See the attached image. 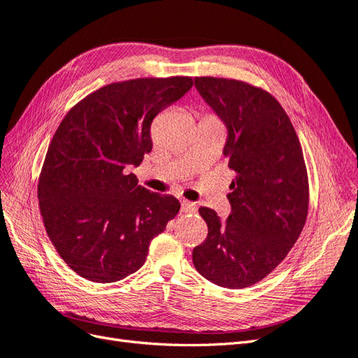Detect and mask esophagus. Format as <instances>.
<instances>
[{"mask_svg": "<svg viewBox=\"0 0 358 358\" xmlns=\"http://www.w3.org/2000/svg\"><path fill=\"white\" fill-rule=\"evenodd\" d=\"M180 208L183 213H195L196 212V204L191 203V201H182Z\"/></svg>", "mask_w": 358, "mask_h": 358, "instance_id": "obj_1", "label": "esophagus"}]
</instances>
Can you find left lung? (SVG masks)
I'll return each instance as SVG.
<instances>
[{"mask_svg": "<svg viewBox=\"0 0 358 358\" xmlns=\"http://www.w3.org/2000/svg\"><path fill=\"white\" fill-rule=\"evenodd\" d=\"M194 84L227 127L222 154L236 178L225 220L212 208H199L208 234L192 262L215 285L243 289L265 278L301 236L308 213L302 148L269 93L227 78L196 77Z\"/></svg>", "mask_w": 358, "mask_h": 358, "instance_id": "1", "label": "left lung"}]
</instances>
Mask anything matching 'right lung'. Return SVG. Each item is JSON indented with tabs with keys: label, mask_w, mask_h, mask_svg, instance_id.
<instances>
[{
	"label": "right lung",
	"mask_w": 358,
	"mask_h": 358,
	"mask_svg": "<svg viewBox=\"0 0 358 358\" xmlns=\"http://www.w3.org/2000/svg\"><path fill=\"white\" fill-rule=\"evenodd\" d=\"M189 77L105 85L62 120L44 159L38 201L45 231L71 269L114 282L145 264L151 240L180 203L151 192L131 167L151 152V122L192 87Z\"/></svg>",
	"instance_id": "obj_1"
}]
</instances>
